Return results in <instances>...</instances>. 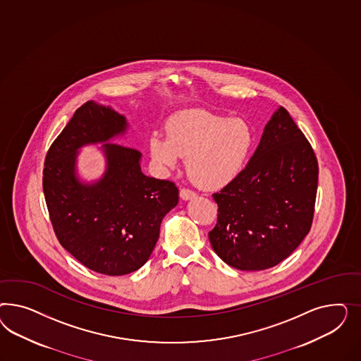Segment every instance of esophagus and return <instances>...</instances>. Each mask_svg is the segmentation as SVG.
<instances>
[{
	"mask_svg": "<svg viewBox=\"0 0 361 361\" xmlns=\"http://www.w3.org/2000/svg\"><path fill=\"white\" fill-rule=\"evenodd\" d=\"M196 196V193H195L193 190H190V189H181V190H180V197H181L184 201L192 200V198H195Z\"/></svg>",
	"mask_w": 361,
	"mask_h": 361,
	"instance_id": "esophagus-1",
	"label": "esophagus"
}]
</instances>
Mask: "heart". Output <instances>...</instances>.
I'll list each match as a JSON object with an SVG mask.
<instances>
[{"instance_id":"1","label":"heart","mask_w":361,"mask_h":361,"mask_svg":"<svg viewBox=\"0 0 361 361\" xmlns=\"http://www.w3.org/2000/svg\"><path fill=\"white\" fill-rule=\"evenodd\" d=\"M249 123L202 109L184 111L168 123V136L154 132L149 153L161 169H175L188 157V172L205 189H221L237 178L252 152Z\"/></svg>"}]
</instances>
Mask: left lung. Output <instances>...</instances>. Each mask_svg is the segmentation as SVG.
<instances>
[{"instance_id": "1", "label": "left lung", "mask_w": 361, "mask_h": 361, "mask_svg": "<svg viewBox=\"0 0 361 361\" xmlns=\"http://www.w3.org/2000/svg\"><path fill=\"white\" fill-rule=\"evenodd\" d=\"M317 175L311 144L279 107L245 169L213 195L219 205L217 224L209 231L213 250L242 271L282 262L310 231Z\"/></svg>"}]
</instances>
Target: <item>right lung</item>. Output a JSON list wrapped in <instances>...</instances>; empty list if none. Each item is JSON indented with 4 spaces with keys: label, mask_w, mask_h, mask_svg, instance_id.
<instances>
[{
    "label": "right lung",
    "mask_w": 361,
    "mask_h": 361,
    "mask_svg": "<svg viewBox=\"0 0 361 361\" xmlns=\"http://www.w3.org/2000/svg\"><path fill=\"white\" fill-rule=\"evenodd\" d=\"M128 130L126 116L90 100L46 154L44 193L61 245L90 270L126 275L147 262L159 240L165 214L178 202L168 180L142 172V153L114 142ZM103 143L106 171L97 182L77 176L78 149Z\"/></svg>",
    "instance_id": "right-lung-1"
}]
</instances>
